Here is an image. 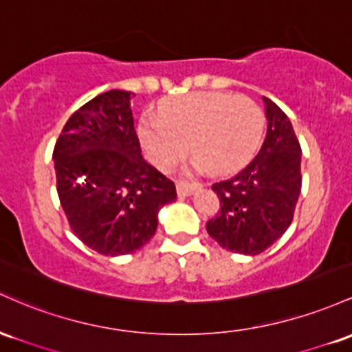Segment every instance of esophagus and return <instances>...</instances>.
Instances as JSON below:
<instances>
[{
    "instance_id": "obj_1",
    "label": "esophagus",
    "mask_w": 352,
    "mask_h": 352,
    "mask_svg": "<svg viewBox=\"0 0 352 352\" xmlns=\"http://www.w3.org/2000/svg\"><path fill=\"white\" fill-rule=\"evenodd\" d=\"M199 188H201V183H197V181H192V183H188V181H177L176 183L177 195H179L181 197L191 196L192 192L197 191Z\"/></svg>"
}]
</instances>
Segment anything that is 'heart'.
<instances>
[{
  "mask_svg": "<svg viewBox=\"0 0 352 352\" xmlns=\"http://www.w3.org/2000/svg\"><path fill=\"white\" fill-rule=\"evenodd\" d=\"M264 131L263 109L248 96L228 93H191L164 101L160 116L140 121L146 155L169 171L191 155L209 173L238 171L256 155Z\"/></svg>",
  "mask_w": 352,
  "mask_h": 352,
  "instance_id": "1",
  "label": "heart"
}]
</instances>
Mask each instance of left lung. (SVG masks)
Instances as JSON below:
<instances>
[{
    "mask_svg": "<svg viewBox=\"0 0 352 352\" xmlns=\"http://www.w3.org/2000/svg\"><path fill=\"white\" fill-rule=\"evenodd\" d=\"M266 140L258 156L236 176L212 184L218 214L206 223L224 250L254 256L266 251L289 228L301 192V146L289 118L264 98Z\"/></svg>",
    "mask_w": 352,
    "mask_h": 352,
    "instance_id": "obj_1",
    "label": "left lung"
}]
</instances>
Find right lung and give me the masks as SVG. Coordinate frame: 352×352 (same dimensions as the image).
I'll return each instance as SVG.
<instances>
[{
    "label": "right lung",
    "mask_w": 352,
    "mask_h": 352,
    "mask_svg": "<svg viewBox=\"0 0 352 352\" xmlns=\"http://www.w3.org/2000/svg\"><path fill=\"white\" fill-rule=\"evenodd\" d=\"M133 96L111 89L82 104L53 151L59 203L71 231L102 256L141 250L155 236L157 211L176 199L175 183L141 156Z\"/></svg>",
    "instance_id": "add662e5"
}]
</instances>
